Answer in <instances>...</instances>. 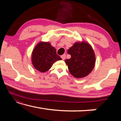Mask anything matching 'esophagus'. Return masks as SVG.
Here are the masks:
<instances>
[{"instance_id":"1","label":"esophagus","mask_w":121,"mask_h":121,"mask_svg":"<svg viewBox=\"0 0 121 121\" xmlns=\"http://www.w3.org/2000/svg\"><path fill=\"white\" fill-rule=\"evenodd\" d=\"M65 56H65V54H63L62 55V56H61V58H62V59L63 60H64L65 59Z\"/></svg>"}]
</instances>
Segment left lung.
I'll use <instances>...</instances> for the list:
<instances>
[{
	"mask_svg": "<svg viewBox=\"0 0 121 121\" xmlns=\"http://www.w3.org/2000/svg\"><path fill=\"white\" fill-rule=\"evenodd\" d=\"M71 58L65 60L70 73L77 78L86 76L92 71L95 56L92 46L85 42H76L68 50Z\"/></svg>",
	"mask_w": 121,
	"mask_h": 121,
	"instance_id": "obj_1",
	"label": "left lung"
}]
</instances>
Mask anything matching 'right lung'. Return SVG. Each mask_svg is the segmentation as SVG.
I'll use <instances>...</instances> for the list:
<instances>
[{
	"instance_id": "obj_1",
	"label": "right lung",
	"mask_w": 121,
	"mask_h": 121,
	"mask_svg": "<svg viewBox=\"0 0 121 121\" xmlns=\"http://www.w3.org/2000/svg\"><path fill=\"white\" fill-rule=\"evenodd\" d=\"M61 60L62 59L57 55L56 49L48 42H39L32 52V65L41 73L48 71L56 61Z\"/></svg>"
}]
</instances>
